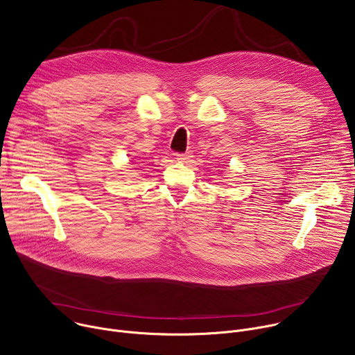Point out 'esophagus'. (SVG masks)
<instances>
[{
	"instance_id": "34e87169",
	"label": "esophagus",
	"mask_w": 355,
	"mask_h": 355,
	"mask_svg": "<svg viewBox=\"0 0 355 355\" xmlns=\"http://www.w3.org/2000/svg\"><path fill=\"white\" fill-rule=\"evenodd\" d=\"M191 156L189 155H177V162L178 163H185Z\"/></svg>"
}]
</instances>
